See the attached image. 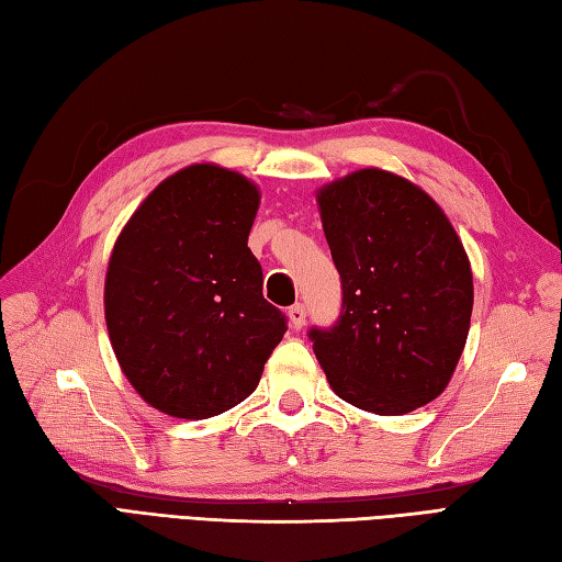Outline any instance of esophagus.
I'll list each match as a JSON object with an SVG mask.
<instances>
[{
	"label": "esophagus",
	"mask_w": 562,
	"mask_h": 562,
	"mask_svg": "<svg viewBox=\"0 0 562 562\" xmlns=\"http://www.w3.org/2000/svg\"><path fill=\"white\" fill-rule=\"evenodd\" d=\"M289 317H291V327L301 329L305 325V305L295 303L293 307H289Z\"/></svg>",
	"instance_id": "34e87169"
}]
</instances>
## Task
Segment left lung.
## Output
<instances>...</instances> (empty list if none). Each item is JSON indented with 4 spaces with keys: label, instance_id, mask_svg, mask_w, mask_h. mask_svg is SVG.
<instances>
[{
    "label": "left lung",
    "instance_id": "1",
    "mask_svg": "<svg viewBox=\"0 0 562 562\" xmlns=\"http://www.w3.org/2000/svg\"><path fill=\"white\" fill-rule=\"evenodd\" d=\"M341 277L335 327L311 329L329 387L373 415L437 400L461 359L473 271L461 237L427 191L369 167L317 189Z\"/></svg>",
    "mask_w": 562,
    "mask_h": 562
}]
</instances>
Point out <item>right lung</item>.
<instances>
[{
  "label": "right lung",
  "mask_w": 562,
  "mask_h": 562,
  "mask_svg": "<svg viewBox=\"0 0 562 562\" xmlns=\"http://www.w3.org/2000/svg\"><path fill=\"white\" fill-rule=\"evenodd\" d=\"M261 193L239 171L189 165L157 184L111 249L113 353L147 405L209 419L255 393L285 331L247 247Z\"/></svg>",
  "instance_id": "obj_1"
}]
</instances>
